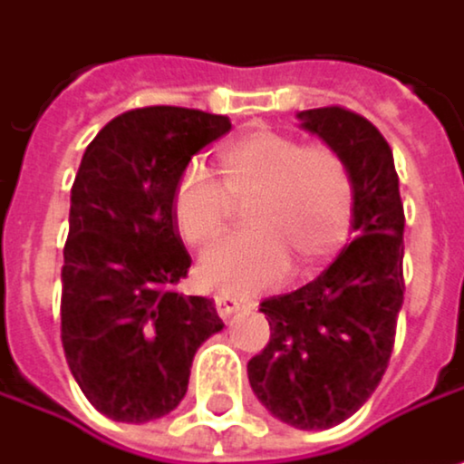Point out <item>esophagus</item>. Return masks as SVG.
I'll return each instance as SVG.
<instances>
[{
    "mask_svg": "<svg viewBox=\"0 0 464 464\" xmlns=\"http://www.w3.org/2000/svg\"><path fill=\"white\" fill-rule=\"evenodd\" d=\"M214 305H217V314H219L222 319H230L245 303H242V296H237L234 291H217Z\"/></svg>",
    "mask_w": 464,
    "mask_h": 464,
    "instance_id": "1",
    "label": "esophagus"
}]
</instances>
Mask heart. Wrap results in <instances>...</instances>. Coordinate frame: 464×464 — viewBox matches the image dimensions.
<instances>
[{
	"label": "heart",
	"mask_w": 464,
	"mask_h": 464,
	"mask_svg": "<svg viewBox=\"0 0 464 464\" xmlns=\"http://www.w3.org/2000/svg\"><path fill=\"white\" fill-rule=\"evenodd\" d=\"M219 181L200 164L179 176L173 214L187 242L217 237L230 198H247L250 227L203 250L198 275L219 288L253 291L280 280L291 258L308 269L330 256L352 222V179L343 159L327 145H303L283 131L256 129L219 150Z\"/></svg>",
	"instance_id": "obj_1"
}]
</instances>
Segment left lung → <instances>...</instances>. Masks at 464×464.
I'll return each instance as SVG.
<instances>
[{
  "label": "left lung",
  "instance_id": "1",
  "mask_svg": "<svg viewBox=\"0 0 464 464\" xmlns=\"http://www.w3.org/2000/svg\"><path fill=\"white\" fill-rule=\"evenodd\" d=\"M352 179L354 239L311 283L269 296V343L247 362L258 401L296 429H330L377 391L404 303V206L393 150L374 123L343 107L296 112Z\"/></svg>",
  "mask_w": 464,
  "mask_h": 464
}]
</instances>
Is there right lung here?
<instances>
[{
    "mask_svg": "<svg viewBox=\"0 0 464 464\" xmlns=\"http://www.w3.org/2000/svg\"><path fill=\"white\" fill-rule=\"evenodd\" d=\"M227 131L225 115L145 107L110 121L82 156L63 253V349L87 401L112 420L176 410L195 352L225 327L211 300L176 291L192 258L173 189Z\"/></svg>",
    "mask_w": 464,
    "mask_h": 464,
    "instance_id": "obj_1",
    "label": "right lung"
}]
</instances>
